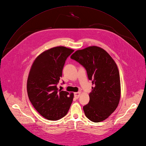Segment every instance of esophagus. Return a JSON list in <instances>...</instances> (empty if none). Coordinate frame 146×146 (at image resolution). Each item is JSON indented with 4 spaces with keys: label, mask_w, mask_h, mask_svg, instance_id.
<instances>
[{
    "label": "esophagus",
    "mask_w": 146,
    "mask_h": 146,
    "mask_svg": "<svg viewBox=\"0 0 146 146\" xmlns=\"http://www.w3.org/2000/svg\"><path fill=\"white\" fill-rule=\"evenodd\" d=\"M80 94H81V92H75V93H74V97H75V98H76V99L79 98V96H80Z\"/></svg>",
    "instance_id": "esophagus-1"
}]
</instances>
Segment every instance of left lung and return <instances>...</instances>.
Instances as JSON below:
<instances>
[{
	"instance_id": "8db88e82",
	"label": "left lung",
	"mask_w": 146,
	"mask_h": 146,
	"mask_svg": "<svg viewBox=\"0 0 146 146\" xmlns=\"http://www.w3.org/2000/svg\"><path fill=\"white\" fill-rule=\"evenodd\" d=\"M71 58L86 70L92 80L90 102L83 107L86 117L97 123L104 120L116 109L120 98L119 72L112 57L104 49L95 46L76 51Z\"/></svg>"
}]
</instances>
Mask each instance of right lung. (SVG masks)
I'll use <instances>...</instances> for the list:
<instances>
[{
  "label": "right lung",
  "instance_id": "obj_1",
  "mask_svg": "<svg viewBox=\"0 0 146 146\" xmlns=\"http://www.w3.org/2000/svg\"><path fill=\"white\" fill-rule=\"evenodd\" d=\"M74 50L63 46L51 48L41 53L34 61L28 76L27 90L35 110L44 118L56 120L68 112L74 94L58 90L67 58Z\"/></svg>",
  "mask_w": 146,
  "mask_h": 146
}]
</instances>
